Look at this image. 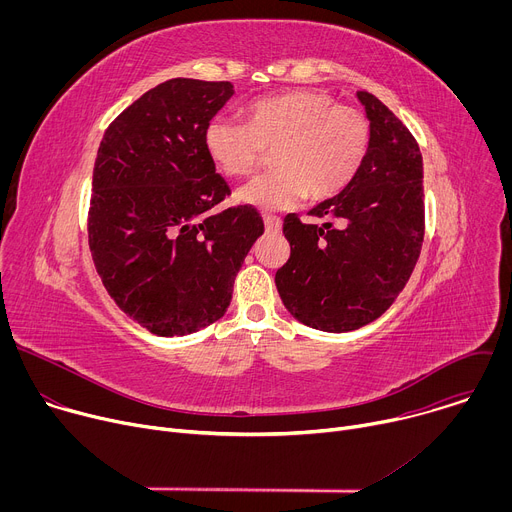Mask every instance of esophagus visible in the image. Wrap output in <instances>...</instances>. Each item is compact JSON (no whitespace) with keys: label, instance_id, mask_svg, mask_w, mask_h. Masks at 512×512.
Returning <instances> with one entry per match:
<instances>
[{"label":"esophagus","instance_id":"1","mask_svg":"<svg viewBox=\"0 0 512 512\" xmlns=\"http://www.w3.org/2000/svg\"><path fill=\"white\" fill-rule=\"evenodd\" d=\"M263 223H265V229H267V233H279V231H281V221H279L277 216L265 214V216H263Z\"/></svg>","mask_w":512,"mask_h":512}]
</instances>
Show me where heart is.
<instances>
[{
  "label": "heart",
  "mask_w": 512,
  "mask_h": 512,
  "mask_svg": "<svg viewBox=\"0 0 512 512\" xmlns=\"http://www.w3.org/2000/svg\"><path fill=\"white\" fill-rule=\"evenodd\" d=\"M371 125L358 109L312 89L253 101L247 121L216 115L206 123L204 150L227 176L251 174L273 150L275 170L255 176L237 198L261 210L298 206L308 192L330 198L344 190L369 152Z\"/></svg>",
  "instance_id": "b5f03b06"
}]
</instances>
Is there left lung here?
Listing matches in <instances>:
<instances>
[{
	"mask_svg": "<svg viewBox=\"0 0 512 512\" xmlns=\"http://www.w3.org/2000/svg\"><path fill=\"white\" fill-rule=\"evenodd\" d=\"M371 121L369 152L336 196L283 218L289 259L275 273L287 312L324 332L381 318L409 281L425 233L423 160L411 131L375 95L358 91Z\"/></svg>",
	"mask_w": 512,
	"mask_h": 512,
	"instance_id": "obj_1",
	"label": "left lung"
}]
</instances>
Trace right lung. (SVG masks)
I'll return each mask as SVG.
<instances>
[{
    "mask_svg": "<svg viewBox=\"0 0 512 512\" xmlns=\"http://www.w3.org/2000/svg\"><path fill=\"white\" fill-rule=\"evenodd\" d=\"M233 95L227 81H166L117 115L99 145L91 255L113 302L158 336L223 318L265 231L249 204L210 214L231 188L204 150V129Z\"/></svg>",
    "mask_w": 512,
    "mask_h": 512,
    "instance_id": "right-lung-1",
    "label": "right lung"
}]
</instances>
